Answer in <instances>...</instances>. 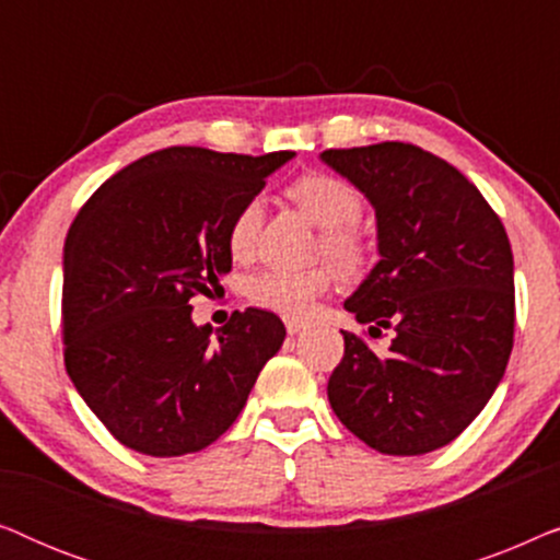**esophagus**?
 I'll return each mask as SVG.
<instances>
[{"label": "esophagus", "instance_id": "esophagus-1", "mask_svg": "<svg viewBox=\"0 0 560 560\" xmlns=\"http://www.w3.org/2000/svg\"><path fill=\"white\" fill-rule=\"evenodd\" d=\"M303 328H305V320H303V318H298V316H288V318H285V331H288L290 336L301 334Z\"/></svg>", "mask_w": 560, "mask_h": 560}]
</instances>
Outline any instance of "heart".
Returning a JSON list of instances; mask_svg holds the SVG:
<instances>
[{"instance_id":"heart-1","label":"heart","mask_w":560,"mask_h":560,"mask_svg":"<svg viewBox=\"0 0 560 560\" xmlns=\"http://www.w3.org/2000/svg\"><path fill=\"white\" fill-rule=\"evenodd\" d=\"M293 203L308 213L324 229L318 249L339 265L341 270H357L366 259V240L357 226L362 217V194L349 180L331 173H305L285 188ZM259 226H262V201L249 198L234 213L226 232V244L234 259H247L257 247ZM334 285L331 267L313 270H262L247 280V298L257 308L282 313V316H303L313 308L320 295Z\"/></svg>"}]
</instances>
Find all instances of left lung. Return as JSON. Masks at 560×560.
<instances>
[{
  "label": "left lung",
  "instance_id": "obj_1",
  "mask_svg": "<svg viewBox=\"0 0 560 560\" xmlns=\"http://www.w3.org/2000/svg\"><path fill=\"white\" fill-rule=\"evenodd\" d=\"M328 165L370 198L380 262L343 308L366 334H343L328 402L380 454L446 446L500 385L515 341L512 247L477 186L410 142L326 150Z\"/></svg>",
  "mask_w": 560,
  "mask_h": 560
}]
</instances>
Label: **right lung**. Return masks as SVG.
<instances>
[{
  "mask_svg": "<svg viewBox=\"0 0 560 560\" xmlns=\"http://www.w3.org/2000/svg\"><path fill=\"white\" fill-rule=\"evenodd\" d=\"M290 158L165 148L121 167L81 206L63 249V359L121 446L148 456L206 448L282 347L275 313L234 311L211 334L190 320V301L224 290L229 224Z\"/></svg>",
  "mask_w": 560,
  "mask_h": 560,
  "instance_id": "add662e5",
  "label": "right lung"
}]
</instances>
